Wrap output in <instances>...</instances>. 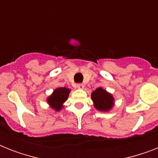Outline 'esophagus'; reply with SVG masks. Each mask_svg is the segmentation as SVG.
<instances>
[{
	"label": "esophagus",
	"instance_id": "34e87169",
	"mask_svg": "<svg viewBox=\"0 0 158 158\" xmlns=\"http://www.w3.org/2000/svg\"><path fill=\"white\" fill-rule=\"evenodd\" d=\"M77 87H78L79 89H84V84H77Z\"/></svg>",
	"mask_w": 158,
	"mask_h": 158
}]
</instances>
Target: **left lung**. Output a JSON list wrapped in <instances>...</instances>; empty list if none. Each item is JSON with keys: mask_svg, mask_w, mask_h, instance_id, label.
<instances>
[{"mask_svg": "<svg viewBox=\"0 0 158 158\" xmlns=\"http://www.w3.org/2000/svg\"><path fill=\"white\" fill-rule=\"evenodd\" d=\"M92 100L94 101V106L99 110L107 111L111 109L114 105V98L111 94L102 88L97 89L92 93Z\"/></svg>", "mask_w": 158, "mask_h": 158, "instance_id": "left-lung-1", "label": "left lung"}]
</instances>
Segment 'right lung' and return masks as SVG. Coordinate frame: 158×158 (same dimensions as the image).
I'll return each instance as SVG.
<instances>
[{
    "label": "right lung",
    "instance_id": "obj_1",
    "mask_svg": "<svg viewBox=\"0 0 158 158\" xmlns=\"http://www.w3.org/2000/svg\"><path fill=\"white\" fill-rule=\"evenodd\" d=\"M69 89L66 88H58L55 89L53 94L48 97V102L56 110H60L63 106V103L66 101L69 94Z\"/></svg>",
    "mask_w": 158,
    "mask_h": 158
}]
</instances>
